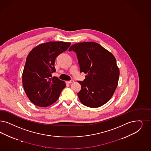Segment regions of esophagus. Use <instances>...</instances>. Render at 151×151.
I'll return each mask as SVG.
<instances>
[{"instance_id":"esophagus-1","label":"esophagus","mask_w":151,"mask_h":151,"mask_svg":"<svg viewBox=\"0 0 151 151\" xmlns=\"http://www.w3.org/2000/svg\"><path fill=\"white\" fill-rule=\"evenodd\" d=\"M73 82H74V80H73V79H71V80H70V81H69L67 82L69 84L72 83Z\"/></svg>"}]
</instances>
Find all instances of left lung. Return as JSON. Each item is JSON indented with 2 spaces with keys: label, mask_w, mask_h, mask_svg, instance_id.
Instances as JSON below:
<instances>
[{
  "label": "left lung",
  "mask_w": 151,
  "mask_h": 151,
  "mask_svg": "<svg viewBox=\"0 0 151 151\" xmlns=\"http://www.w3.org/2000/svg\"><path fill=\"white\" fill-rule=\"evenodd\" d=\"M69 51L76 53L81 72L87 74L83 81H78L81 89L77 95L81 103L92 108L104 105L117 87L119 69L115 57L94 42L75 44Z\"/></svg>",
  "instance_id": "obj_1"
}]
</instances>
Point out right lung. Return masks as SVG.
Wrapping results in <instances>:
<instances>
[{
    "instance_id": "right-lung-1",
    "label": "right lung",
    "mask_w": 151,
    "mask_h": 151,
    "mask_svg": "<svg viewBox=\"0 0 151 151\" xmlns=\"http://www.w3.org/2000/svg\"><path fill=\"white\" fill-rule=\"evenodd\" d=\"M70 42H48L37 46L29 53L22 74V83L28 99L34 105L47 107L56 101L66 84L56 77V58L68 49Z\"/></svg>"
}]
</instances>
